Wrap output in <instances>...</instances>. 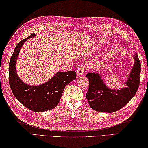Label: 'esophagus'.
Wrapping results in <instances>:
<instances>
[{"label":"esophagus","instance_id":"34e87169","mask_svg":"<svg viewBox=\"0 0 148 148\" xmlns=\"http://www.w3.org/2000/svg\"><path fill=\"white\" fill-rule=\"evenodd\" d=\"M84 74V69L82 66H79L77 68V76H81Z\"/></svg>","mask_w":148,"mask_h":148}]
</instances>
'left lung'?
Segmentation results:
<instances>
[{
    "label": "left lung",
    "mask_w": 148,
    "mask_h": 148,
    "mask_svg": "<svg viewBox=\"0 0 148 148\" xmlns=\"http://www.w3.org/2000/svg\"><path fill=\"white\" fill-rule=\"evenodd\" d=\"M133 56L134 64L125 83L127 86L120 90L108 88L99 74H86L89 88L86 97L91 108L96 111L114 112L123 108L135 96L139 86L140 62L137 53Z\"/></svg>",
    "instance_id": "obj_1"
}]
</instances>
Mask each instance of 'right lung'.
Segmentation results:
<instances>
[{"instance_id": "right-lung-1", "label": "right lung", "mask_w": 148, "mask_h": 148, "mask_svg": "<svg viewBox=\"0 0 148 148\" xmlns=\"http://www.w3.org/2000/svg\"><path fill=\"white\" fill-rule=\"evenodd\" d=\"M32 34L21 40L14 49L9 65V82L12 93L19 102L34 112H45L57 106L65 87L76 79L74 71L58 72L54 76L44 84L37 86L27 84L18 77L16 64L19 53L27 39L35 37Z\"/></svg>"}]
</instances>
